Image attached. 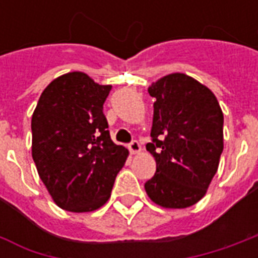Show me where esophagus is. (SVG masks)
I'll return each mask as SVG.
<instances>
[{
    "instance_id": "34e87169",
    "label": "esophagus",
    "mask_w": 258,
    "mask_h": 258,
    "mask_svg": "<svg viewBox=\"0 0 258 258\" xmlns=\"http://www.w3.org/2000/svg\"><path fill=\"white\" fill-rule=\"evenodd\" d=\"M128 149L133 155H135V153H140L141 152L140 142H138V141H133V142L128 145Z\"/></svg>"
}]
</instances>
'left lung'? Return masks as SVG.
Listing matches in <instances>:
<instances>
[{
  "mask_svg": "<svg viewBox=\"0 0 258 258\" xmlns=\"http://www.w3.org/2000/svg\"><path fill=\"white\" fill-rule=\"evenodd\" d=\"M153 103L152 142L156 173L146 181L152 202L166 209L198 203L216 175L224 149V114L216 95L184 73L164 76L148 88Z\"/></svg>",
  "mask_w": 258,
  "mask_h": 258,
  "instance_id": "8db88e82",
  "label": "left lung"
}]
</instances>
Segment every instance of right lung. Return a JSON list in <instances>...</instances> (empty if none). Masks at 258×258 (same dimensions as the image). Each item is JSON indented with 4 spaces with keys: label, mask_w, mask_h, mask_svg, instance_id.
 I'll return each mask as SVG.
<instances>
[{
    "label": "right lung",
    "mask_w": 258,
    "mask_h": 258,
    "mask_svg": "<svg viewBox=\"0 0 258 258\" xmlns=\"http://www.w3.org/2000/svg\"><path fill=\"white\" fill-rule=\"evenodd\" d=\"M112 85L81 72L55 79L31 117V155L40 178L63 210L87 213L110 198L128 151L110 140L103 103Z\"/></svg>",
    "instance_id": "right-lung-1"
}]
</instances>
